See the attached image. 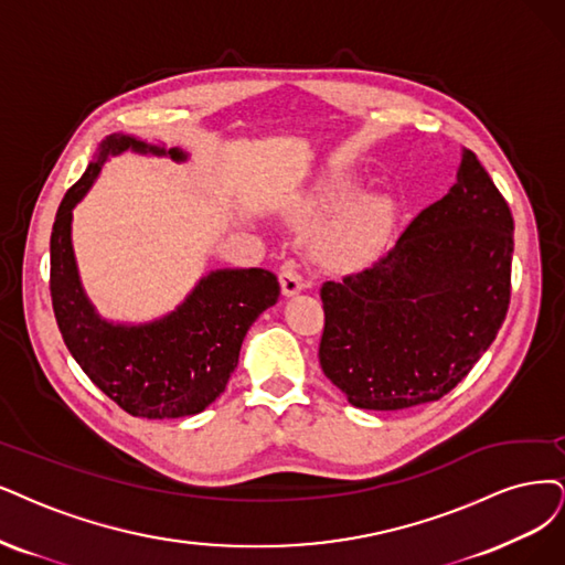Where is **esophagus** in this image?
<instances>
[{
	"mask_svg": "<svg viewBox=\"0 0 565 565\" xmlns=\"http://www.w3.org/2000/svg\"><path fill=\"white\" fill-rule=\"evenodd\" d=\"M279 284H281L284 296H296V294H300V290L307 286V284H305V277H302V271H300L298 265H296V260H286V263L279 267Z\"/></svg>",
	"mask_w": 565,
	"mask_h": 565,
	"instance_id": "34e87169",
	"label": "esophagus"
}]
</instances>
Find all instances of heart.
<instances>
[{"label": "heart", "mask_w": 565, "mask_h": 565, "mask_svg": "<svg viewBox=\"0 0 565 565\" xmlns=\"http://www.w3.org/2000/svg\"><path fill=\"white\" fill-rule=\"evenodd\" d=\"M351 198V191L344 185L330 191L326 198L328 206H342ZM391 223V206L386 200H365L356 206L347 223L340 227V233L335 235L330 244V256L342 263H353L370 256L374 248H377L384 237Z\"/></svg>", "instance_id": "heart-1"}]
</instances>
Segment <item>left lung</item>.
<instances>
[{
    "instance_id": "left-lung-1",
    "label": "left lung",
    "mask_w": 565,
    "mask_h": 565,
    "mask_svg": "<svg viewBox=\"0 0 565 565\" xmlns=\"http://www.w3.org/2000/svg\"><path fill=\"white\" fill-rule=\"evenodd\" d=\"M512 212L463 149L451 191L370 267L321 286L319 363L353 407L447 395L495 340L512 290Z\"/></svg>"
}]
</instances>
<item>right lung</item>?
Instances as JSON below:
<instances>
[{"mask_svg": "<svg viewBox=\"0 0 565 565\" xmlns=\"http://www.w3.org/2000/svg\"><path fill=\"white\" fill-rule=\"evenodd\" d=\"M185 160L135 137L111 135L62 198L51 233V300L55 321L74 361L90 382L128 414L141 419H181L200 414L225 391L239 361L246 330L279 298L277 275L263 267L216 269L204 277L170 317L146 326H114L95 315L83 296L72 250V209L88 193L109 153Z\"/></svg>", "mask_w": 565, "mask_h": 565, "instance_id": "add662e5", "label": "right lung"}]
</instances>
